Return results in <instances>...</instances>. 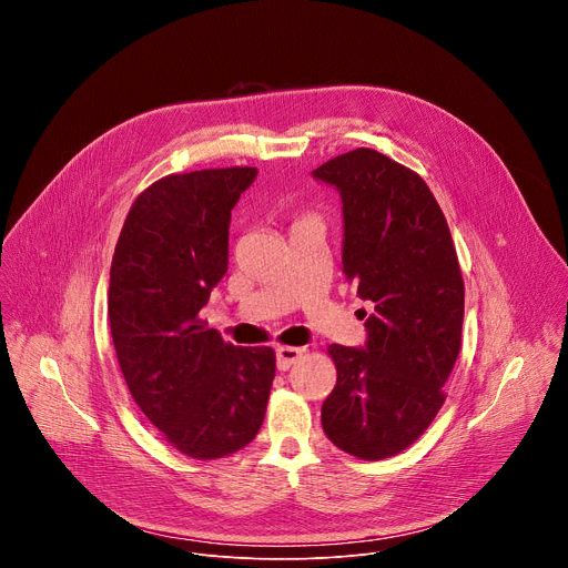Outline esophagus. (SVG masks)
<instances>
[{
    "mask_svg": "<svg viewBox=\"0 0 568 568\" xmlns=\"http://www.w3.org/2000/svg\"><path fill=\"white\" fill-rule=\"evenodd\" d=\"M303 355V348H294V346H278L276 348V366L278 371H287L292 364H296Z\"/></svg>",
    "mask_w": 568,
    "mask_h": 568,
    "instance_id": "esophagus-1",
    "label": "esophagus"
}]
</instances>
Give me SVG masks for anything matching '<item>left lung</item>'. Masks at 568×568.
<instances>
[{"mask_svg":"<svg viewBox=\"0 0 568 568\" xmlns=\"http://www.w3.org/2000/svg\"><path fill=\"white\" fill-rule=\"evenodd\" d=\"M312 178L339 191L344 274L373 303L366 344L328 348L337 384L321 425L357 458H388L432 425L460 351L465 287L452 233L423 178L377 150L339 154Z\"/></svg>","mask_w":568,"mask_h":568,"instance_id":"obj_1","label":"left lung"}]
</instances>
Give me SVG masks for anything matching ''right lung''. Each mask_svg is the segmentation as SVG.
I'll use <instances>...</instances> for the list:
<instances>
[{
  "label": "right lung",
  "mask_w": 568,
  "mask_h": 568,
  "mask_svg": "<svg viewBox=\"0 0 568 568\" xmlns=\"http://www.w3.org/2000/svg\"><path fill=\"white\" fill-rule=\"evenodd\" d=\"M258 171L211 169L148 186L110 270V333L143 416L182 454L211 460L250 445L265 418L274 351L224 344L200 318L229 267V224Z\"/></svg>",
  "instance_id": "obj_1"
}]
</instances>
